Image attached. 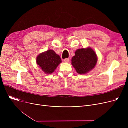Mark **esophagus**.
Returning <instances> with one entry per match:
<instances>
[{
    "label": "esophagus",
    "mask_w": 128,
    "mask_h": 128,
    "mask_svg": "<svg viewBox=\"0 0 128 128\" xmlns=\"http://www.w3.org/2000/svg\"><path fill=\"white\" fill-rule=\"evenodd\" d=\"M64 62L66 63H68L70 62V59L68 58H66L64 59Z\"/></svg>",
    "instance_id": "obj_1"
}]
</instances>
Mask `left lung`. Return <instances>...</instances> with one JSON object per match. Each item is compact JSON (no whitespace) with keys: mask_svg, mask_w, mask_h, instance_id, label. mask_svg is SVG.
I'll return each instance as SVG.
<instances>
[{"mask_svg":"<svg viewBox=\"0 0 128 128\" xmlns=\"http://www.w3.org/2000/svg\"><path fill=\"white\" fill-rule=\"evenodd\" d=\"M72 64L79 74H86L94 68L98 56L91 47L77 49L72 58Z\"/></svg>","mask_w":128,"mask_h":128,"instance_id":"left-lung-1","label":"left lung"}]
</instances>
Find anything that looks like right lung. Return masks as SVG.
Here are the masks:
<instances>
[{
	"mask_svg": "<svg viewBox=\"0 0 128 128\" xmlns=\"http://www.w3.org/2000/svg\"><path fill=\"white\" fill-rule=\"evenodd\" d=\"M61 62L60 56L53 50L40 53L36 58L37 65L46 74L53 73Z\"/></svg>",
	"mask_w": 128,
	"mask_h": 128,
	"instance_id": "1",
	"label": "right lung"
}]
</instances>
